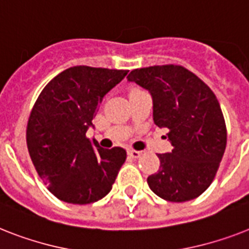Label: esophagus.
Listing matches in <instances>:
<instances>
[{
	"label": "esophagus",
	"mask_w": 249,
	"mask_h": 249,
	"mask_svg": "<svg viewBox=\"0 0 249 249\" xmlns=\"http://www.w3.org/2000/svg\"><path fill=\"white\" fill-rule=\"evenodd\" d=\"M128 155L130 157H133V159H138V157H141L142 152H139V151H135V149H128Z\"/></svg>",
	"instance_id": "34e87169"
}]
</instances>
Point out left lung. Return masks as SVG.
Wrapping results in <instances>:
<instances>
[{"label": "left lung", "instance_id": "8db88e82", "mask_svg": "<svg viewBox=\"0 0 249 249\" xmlns=\"http://www.w3.org/2000/svg\"><path fill=\"white\" fill-rule=\"evenodd\" d=\"M148 90L153 121L166 128L173 149L160 153V169L147 178L151 191L165 201L185 202L210 187L226 147V125L215 93L180 65L135 69L128 75Z\"/></svg>", "mask_w": 249, "mask_h": 249}]
</instances>
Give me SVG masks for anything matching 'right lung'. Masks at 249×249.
Returning <instances> with one entry per match:
<instances>
[{
    "instance_id": "obj_1",
    "label": "right lung",
    "mask_w": 249,
    "mask_h": 249,
    "mask_svg": "<svg viewBox=\"0 0 249 249\" xmlns=\"http://www.w3.org/2000/svg\"><path fill=\"white\" fill-rule=\"evenodd\" d=\"M126 74L128 70L72 66L38 96L28 120L26 144L38 175L58 199L88 205L111 191L126 151L102 148L86 133L105 94Z\"/></svg>"
}]
</instances>
